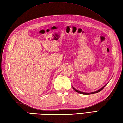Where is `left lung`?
Listing matches in <instances>:
<instances>
[{"mask_svg":"<svg viewBox=\"0 0 123 123\" xmlns=\"http://www.w3.org/2000/svg\"><path fill=\"white\" fill-rule=\"evenodd\" d=\"M106 86H104V87H103V88H101V89H100L99 90H97V91H95V92H91V93H85V92H81V91H79V90H76L75 89H74V88H74V89L76 91V92H78V93H81V94H83V95H90V94H92V93H97V92H99V91H100L101 90H102L104 88V87H105Z\"/></svg>","mask_w":123,"mask_h":123,"instance_id":"left-lung-1","label":"left lung"}]
</instances>
